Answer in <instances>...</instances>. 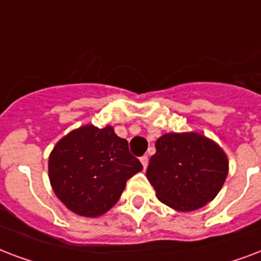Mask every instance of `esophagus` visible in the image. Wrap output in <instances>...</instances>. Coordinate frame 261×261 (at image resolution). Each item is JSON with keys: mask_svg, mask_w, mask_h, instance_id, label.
Segmentation results:
<instances>
[{"mask_svg": "<svg viewBox=\"0 0 261 261\" xmlns=\"http://www.w3.org/2000/svg\"><path fill=\"white\" fill-rule=\"evenodd\" d=\"M141 163H142V166H144V168H148V164H149V157L148 156H142L141 159Z\"/></svg>", "mask_w": 261, "mask_h": 261, "instance_id": "obj_1", "label": "esophagus"}]
</instances>
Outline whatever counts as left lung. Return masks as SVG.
I'll list each match as a JSON object with an SVG mask.
<instances>
[{"label": "left lung", "mask_w": 261, "mask_h": 261, "mask_svg": "<svg viewBox=\"0 0 261 261\" xmlns=\"http://www.w3.org/2000/svg\"><path fill=\"white\" fill-rule=\"evenodd\" d=\"M227 172V157L214 141L197 133H171L156 141L146 178L160 201L189 212L214 200Z\"/></svg>", "instance_id": "obj_1"}]
</instances>
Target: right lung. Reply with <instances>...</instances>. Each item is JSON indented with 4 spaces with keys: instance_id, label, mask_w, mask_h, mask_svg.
I'll list each match as a JSON object with an SVG mask.
<instances>
[{
    "instance_id": "add662e5",
    "label": "right lung",
    "mask_w": 261,
    "mask_h": 261,
    "mask_svg": "<svg viewBox=\"0 0 261 261\" xmlns=\"http://www.w3.org/2000/svg\"><path fill=\"white\" fill-rule=\"evenodd\" d=\"M142 170L111 126L89 124L60 139L49 157V179L60 201L77 215L95 218L122 196L126 182Z\"/></svg>"
}]
</instances>
